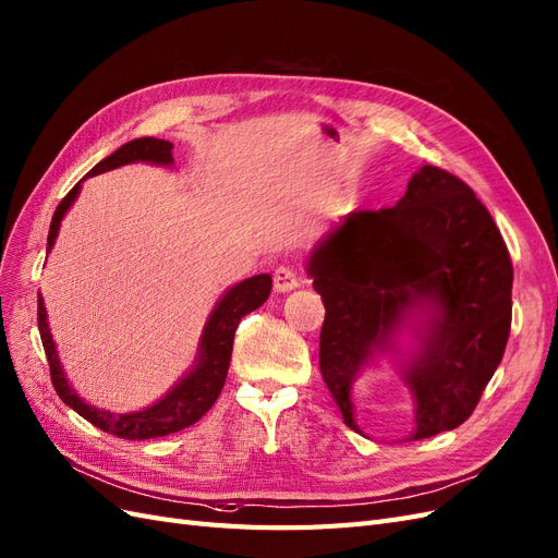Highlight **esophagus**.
Listing matches in <instances>:
<instances>
[{
    "label": "esophagus",
    "mask_w": 558,
    "mask_h": 558,
    "mask_svg": "<svg viewBox=\"0 0 558 558\" xmlns=\"http://www.w3.org/2000/svg\"><path fill=\"white\" fill-rule=\"evenodd\" d=\"M299 276L294 274V270L290 268V266H280V268H276V274H274V290L276 292H280V294H284V292H292V290H296L299 288Z\"/></svg>",
    "instance_id": "esophagus-1"
}]
</instances>
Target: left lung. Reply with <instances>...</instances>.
<instances>
[{
	"label": "left lung",
	"instance_id": "left-lung-1",
	"mask_svg": "<svg viewBox=\"0 0 558 558\" xmlns=\"http://www.w3.org/2000/svg\"><path fill=\"white\" fill-rule=\"evenodd\" d=\"M323 296L320 372L362 433V376L384 367L413 400L407 441L470 418L512 325V262L496 221L451 172L423 166L395 208L350 213L306 262Z\"/></svg>",
	"mask_w": 558,
	"mask_h": 558
}]
</instances>
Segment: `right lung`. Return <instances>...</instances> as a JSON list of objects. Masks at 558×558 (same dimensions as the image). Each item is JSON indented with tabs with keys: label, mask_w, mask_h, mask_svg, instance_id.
<instances>
[{
	"label": "right lung",
	"mask_w": 558,
	"mask_h": 558,
	"mask_svg": "<svg viewBox=\"0 0 558 558\" xmlns=\"http://www.w3.org/2000/svg\"><path fill=\"white\" fill-rule=\"evenodd\" d=\"M129 163H151V166L170 168L174 163L172 142L158 140V137H137V140L125 142V145H121L114 154L102 158V161L86 174V178H95V174H102L107 170H114ZM82 182H76L74 189L60 201V205L56 208L51 229H49V245H46V254H49L51 247L56 245V238L60 233V221L78 198ZM270 288H274L270 276L259 274V276L235 282L233 288H229L225 294H221L213 313L208 315V320H205L201 341H198V353L194 364H191V369L166 395L158 397L156 402L129 413L98 409L78 397V392L72 388L70 378L60 364L58 348L49 327V315H46L44 299L39 294L37 323H39L46 357H49L53 388L60 395L62 402H65L70 409H74L78 416H84L88 423H93L95 427H100L102 433L117 435L121 439H154V437L180 433V429L201 421L217 402L229 372L235 327L241 323L243 315L252 313L254 308H259L264 304L270 294Z\"/></svg>",
	"instance_id": "1"
}]
</instances>
